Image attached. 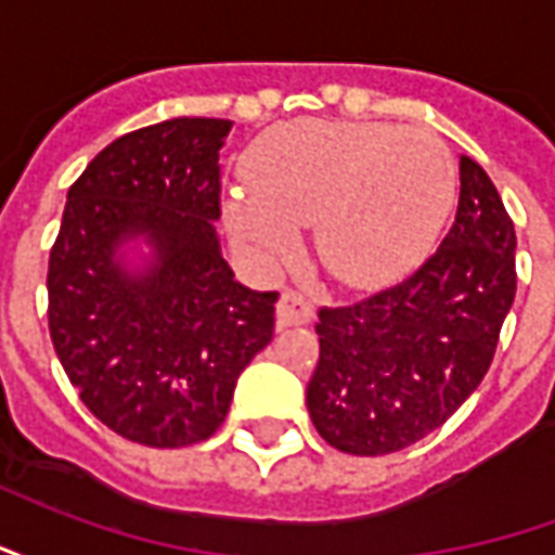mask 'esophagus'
<instances>
[{"instance_id": "1", "label": "esophagus", "mask_w": 555, "mask_h": 555, "mask_svg": "<svg viewBox=\"0 0 555 555\" xmlns=\"http://www.w3.org/2000/svg\"><path fill=\"white\" fill-rule=\"evenodd\" d=\"M312 302L306 300L302 294L297 291H285L276 302V324L279 330H285V326H300V324H309L312 321Z\"/></svg>"}]
</instances>
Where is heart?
Masks as SVG:
<instances>
[{
    "mask_svg": "<svg viewBox=\"0 0 555 555\" xmlns=\"http://www.w3.org/2000/svg\"><path fill=\"white\" fill-rule=\"evenodd\" d=\"M246 183L225 219L253 264L288 261L297 229L314 225L326 270L362 288L398 276L428 246L452 193V163L428 130L302 121L249 151Z\"/></svg>",
    "mask_w": 555,
    "mask_h": 555,
    "instance_id": "heart-1",
    "label": "heart"
}]
</instances>
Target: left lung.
Listing matches in <instances>:
<instances>
[{
  "mask_svg": "<svg viewBox=\"0 0 555 555\" xmlns=\"http://www.w3.org/2000/svg\"><path fill=\"white\" fill-rule=\"evenodd\" d=\"M514 222L488 171L461 157L449 234L392 288L318 312L306 408L333 449L401 452L440 428L488 374L512 309Z\"/></svg>",
  "mask_w": 555,
  "mask_h": 555,
  "instance_id": "obj_1",
  "label": "left lung"
}]
</instances>
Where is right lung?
Segmentation results:
<instances>
[{
	"label": "right lung",
	"instance_id": "right-lung-1",
	"mask_svg": "<svg viewBox=\"0 0 555 555\" xmlns=\"http://www.w3.org/2000/svg\"><path fill=\"white\" fill-rule=\"evenodd\" d=\"M231 121L171 118L115 139L67 190L50 253V338L82 404L125 440L181 449L225 422L276 324V291L219 253V147ZM145 236V271L114 255Z\"/></svg>",
	"mask_w": 555,
	"mask_h": 555
}]
</instances>
